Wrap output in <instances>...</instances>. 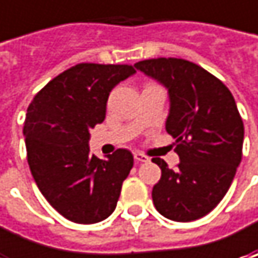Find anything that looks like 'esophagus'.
I'll return each instance as SVG.
<instances>
[{"label": "esophagus", "mask_w": 258, "mask_h": 258, "mask_svg": "<svg viewBox=\"0 0 258 258\" xmlns=\"http://www.w3.org/2000/svg\"><path fill=\"white\" fill-rule=\"evenodd\" d=\"M134 156H135V159H136L138 162H149V158H148V156H146V155H144V154H139V152H136Z\"/></svg>", "instance_id": "1"}]
</instances>
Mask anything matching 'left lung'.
<instances>
[{
  "mask_svg": "<svg viewBox=\"0 0 258 258\" xmlns=\"http://www.w3.org/2000/svg\"><path fill=\"white\" fill-rule=\"evenodd\" d=\"M135 67L168 90L165 129L179 156L176 171L152 159L162 171L152 189L155 208L178 223L198 220L223 200L241 162L244 124L235 100L221 80L182 58H151Z\"/></svg>",
  "mask_w": 258,
  "mask_h": 258,
  "instance_id": "1",
  "label": "left lung"
}]
</instances>
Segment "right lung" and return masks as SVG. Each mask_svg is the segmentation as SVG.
I'll list each match as a JSON object with an SVG mask.
<instances>
[{"label": "right lung", "instance_id": "add662e5", "mask_svg": "<svg viewBox=\"0 0 258 258\" xmlns=\"http://www.w3.org/2000/svg\"><path fill=\"white\" fill-rule=\"evenodd\" d=\"M132 66L82 63L37 93L25 114L27 159L38 189L57 213L79 224L106 220L116 208L134 155L117 149L106 159L90 154V129L102 123L114 86Z\"/></svg>", "mask_w": 258, "mask_h": 258}]
</instances>
